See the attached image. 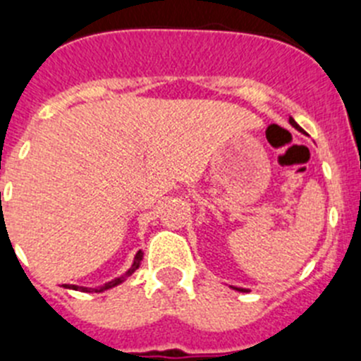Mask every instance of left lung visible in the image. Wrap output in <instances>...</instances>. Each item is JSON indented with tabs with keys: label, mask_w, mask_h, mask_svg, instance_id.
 I'll return each mask as SVG.
<instances>
[{
	"label": "left lung",
	"mask_w": 361,
	"mask_h": 361,
	"mask_svg": "<svg viewBox=\"0 0 361 361\" xmlns=\"http://www.w3.org/2000/svg\"><path fill=\"white\" fill-rule=\"evenodd\" d=\"M289 123H291V124H293V126H295V128H296V130H300V132H302V128H300L298 124H296V123H295V119H293V117H289ZM237 289H238V288H237ZM238 291H247V289H238Z\"/></svg>",
	"instance_id": "8db88e82"
}]
</instances>
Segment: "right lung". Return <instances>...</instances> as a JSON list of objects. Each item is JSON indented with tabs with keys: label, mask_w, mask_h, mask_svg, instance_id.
<instances>
[{
	"label": "right lung",
	"mask_w": 361,
	"mask_h": 361,
	"mask_svg": "<svg viewBox=\"0 0 361 361\" xmlns=\"http://www.w3.org/2000/svg\"><path fill=\"white\" fill-rule=\"evenodd\" d=\"M141 258H142V253L141 251H139V253H137V257H135V260H133V266L130 267L128 271H126V273H124L123 276H119V279H116V280H111V282H108V283H104V286H101V288H95V289H90V288H79V286H65V288H70V289H75V291H85V293H90V291H95V293H101V291H104V289H110V288H116V286H119L121 282H124V280H126V276H130L133 273V271L137 269V267H139V264H141Z\"/></svg>",
	"instance_id": "right-lung-1"
}]
</instances>
